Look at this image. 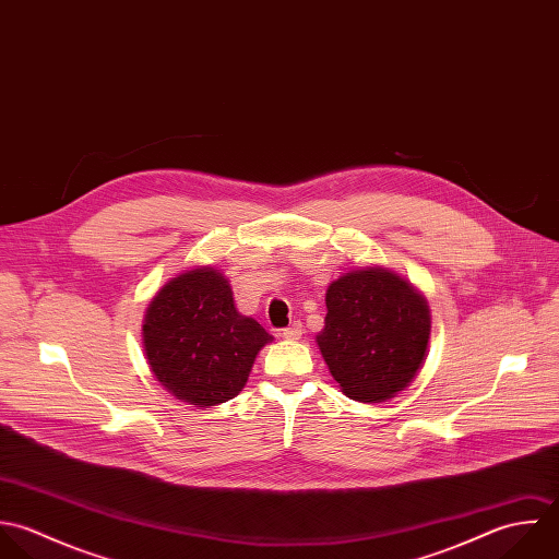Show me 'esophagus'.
Listing matches in <instances>:
<instances>
[{
    "mask_svg": "<svg viewBox=\"0 0 559 559\" xmlns=\"http://www.w3.org/2000/svg\"><path fill=\"white\" fill-rule=\"evenodd\" d=\"M301 334H304V325H301L299 321H295L293 325H288V328L282 330V336L288 338V341H299Z\"/></svg>",
    "mask_w": 559,
    "mask_h": 559,
    "instance_id": "obj_1",
    "label": "esophagus"
}]
</instances>
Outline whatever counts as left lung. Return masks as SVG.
I'll use <instances>...</instances> for the list:
<instances>
[{"instance_id": "1", "label": "left lung", "mask_w": 559, "mask_h": 559, "mask_svg": "<svg viewBox=\"0 0 559 559\" xmlns=\"http://www.w3.org/2000/svg\"><path fill=\"white\" fill-rule=\"evenodd\" d=\"M321 354L343 392L385 401L409 385L429 341V308L401 277L383 269L343 275L328 288Z\"/></svg>"}]
</instances>
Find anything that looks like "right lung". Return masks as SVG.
Here are the masks:
<instances>
[{
    "instance_id": "obj_1",
    "label": "right lung",
    "mask_w": 559,
    "mask_h": 559,
    "mask_svg": "<svg viewBox=\"0 0 559 559\" xmlns=\"http://www.w3.org/2000/svg\"><path fill=\"white\" fill-rule=\"evenodd\" d=\"M143 341L156 379L178 399L205 407L242 390L271 336L260 323L238 314L221 273L192 269L154 297Z\"/></svg>"
}]
</instances>
